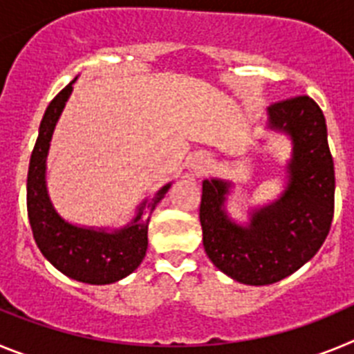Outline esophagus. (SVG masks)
I'll list each match as a JSON object with an SVG mask.
<instances>
[{
    "mask_svg": "<svg viewBox=\"0 0 354 354\" xmlns=\"http://www.w3.org/2000/svg\"><path fill=\"white\" fill-rule=\"evenodd\" d=\"M207 165H209L207 159L200 158V159H196L195 162H193V170H195L196 174H202V171L207 170Z\"/></svg>",
    "mask_w": 354,
    "mask_h": 354,
    "instance_id": "1",
    "label": "esophagus"
}]
</instances>
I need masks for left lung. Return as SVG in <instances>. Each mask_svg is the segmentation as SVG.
<instances>
[{
	"mask_svg": "<svg viewBox=\"0 0 354 354\" xmlns=\"http://www.w3.org/2000/svg\"><path fill=\"white\" fill-rule=\"evenodd\" d=\"M268 111L271 127L289 133L294 142L283 198L255 212L248 228L223 212L228 186L221 180H204L200 202L205 253L218 270L248 286L274 283L310 261L335 211V168L317 102L296 95L273 102Z\"/></svg>",
	"mask_w": 354,
	"mask_h": 354,
	"instance_id": "obj_1",
	"label": "left lung"
}]
</instances>
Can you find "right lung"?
Listing matches in <instances>:
<instances>
[{
	"label": "right lung",
	"instance_id": "right-lung-1",
	"mask_svg": "<svg viewBox=\"0 0 354 354\" xmlns=\"http://www.w3.org/2000/svg\"><path fill=\"white\" fill-rule=\"evenodd\" d=\"M74 81L76 77L49 102L40 122L39 138L31 152L30 168H28V218H30L31 232H33L37 246L56 270L77 282L104 286L133 273L143 261L147 245H149L147 241L149 216L147 214L154 211L156 204L165 196L170 186L161 187L147 202L145 209H140L136 220L127 228L115 234L77 228L74 225H68L56 214L49 202L46 180H44L46 156H48L53 129L71 95ZM143 210L146 211L145 215L142 214Z\"/></svg>",
	"mask_w": 354,
	"mask_h": 354
}]
</instances>
